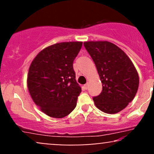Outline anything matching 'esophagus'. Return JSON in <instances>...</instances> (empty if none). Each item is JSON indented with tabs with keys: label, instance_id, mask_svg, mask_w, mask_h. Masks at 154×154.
<instances>
[{
	"label": "esophagus",
	"instance_id": "esophagus-1",
	"mask_svg": "<svg viewBox=\"0 0 154 154\" xmlns=\"http://www.w3.org/2000/svg\"><path fill=\"white\" fill-rule=\"evenodd\" d=\"M84 88H85V90H88V83H86V84L85 85Z\"/></svg>",
	"mask_w": 154,
	"mask_h": 154
}]
</instances>
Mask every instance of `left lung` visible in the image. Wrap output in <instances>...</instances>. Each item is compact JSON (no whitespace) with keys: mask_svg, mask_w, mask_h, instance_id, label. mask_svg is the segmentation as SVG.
Segmentation results:
<instances>
[{"mask_svg":"<svg viewBox=\"0 0 154 154\" xmlns=\"http://www.w3.org/2000/svg\"><path fill=\"white\" fill-rule=\"evenodd\" d=\"M102 82V91L93 97L95 105L107 114H116L135 98L139 77L135 66L124 51L108 41L85 42Z\"/></svg>","mask_w":154,"mask_h":154,"instance_id":"left-lung-1","label":"left lung"}]
</instances>
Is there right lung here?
I'll return each instance as SVG.
<instances>
[{"label": "right lung", "instance_id": "1", "mask_svg": "<svg viewBox=\"0 0 154 154\" xmlns=\"http://www.w3.org/2000/svg\"><path fill=\"white\" fill-rule=\"evenodd\" d=\"M82 45V42L54 44L40 51L31 63L28 90L35 103L51 117H64L77 106L81 88L73 62Z\"/></svg>", "mask_w": 154, "mask_h": 154}]
</instances>
